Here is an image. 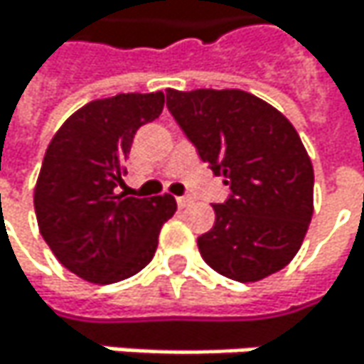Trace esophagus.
Returning a JSON list of instances; mask_svg holds the SVG:
<instances>
[{
    "label": "esophagus",
    "mask_w": 364,
    "mask_h": 364,
    "mask_svg": "<svg viewBox=\"0 0 364 364\" xmlns=\"http://www.w3.org/2000/svg\"><path fill=\"white\" fill-rule=\"evenodd\" d=\"M177 204H179V208H185V206L191 204V198H189V196H179V198H177Z\"/></svg>",
    "instance_id": "obj_1"
}]
</instances>
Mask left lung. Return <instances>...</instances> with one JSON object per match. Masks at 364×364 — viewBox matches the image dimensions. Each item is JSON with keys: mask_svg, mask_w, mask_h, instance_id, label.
Returning a JSON list of instances; mask_svg holds the SVG:
<instances>
[{"mask_svg": "<svg viewBox=\"0 0 364 364\" xmlns=\"http://www.w3.org/2000/svg\"><path fill=\"white\" fill-rule=\"evenodd\" d=\"M166 105L202 162L232 196L215 204V225L198 238L221 276L257 282L301 249L314 213V168L293 124L251 92L166 90Z\"/></svg>", "mask_w": 364, "mask_h": 364, "instance_id": "obj_1", "label": "left lung"}]
</instances>
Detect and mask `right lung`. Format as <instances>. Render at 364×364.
<instances>
[{
  "instance_id": "1",
  "label": "right lung",
  "mask_w": 364,
  "mask_h": 364,
  "mask_svg": "<svg viewBox=\"0 0 364 364\" xmlns=\"http://www.w3.org/2000/svg\"><path fill=\"white\" fill-rule=\"evenodd\" d=\"M164 92L97 99L65 119L52 136L33 191L39 234L75 276L111 284L141 272L175 215L171 193H117L134 132L154 122Z\"/></svg>"
}]
</instances>
